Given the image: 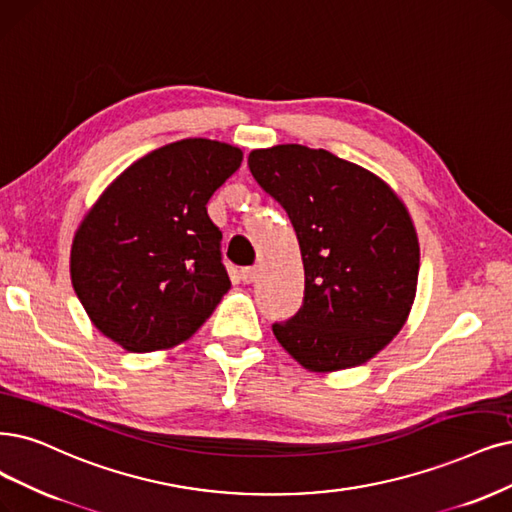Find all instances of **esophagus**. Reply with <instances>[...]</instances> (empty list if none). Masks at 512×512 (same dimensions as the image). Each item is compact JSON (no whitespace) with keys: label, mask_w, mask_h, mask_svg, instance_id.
<instances>
[{"label":"esophagus","mask_w":512,"mask_h":512,"mask_svg":"<svg viewBox=\"0 0 512 512\" xmlns=\"http://www.w3.org/2000/svg\"><path fill=\"white\" fill-rule=\"evenodd\" d=\"M257 278V268H242L240 270V280L244 282V285H251V282H255Z\"/></svg>","instance_id":"1"}]
</instances>
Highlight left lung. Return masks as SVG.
Returning a JSON list of instances; mask_svg holds the SVG:
<instances>
[{"label":"left lung","mask_w":512,"mask_h":512,"mask_svg":"<svg viewBox=\"0 0 512 512\" xmlns=\"http://www.w3.org/2000/svg\"><path fill=\"white\" fill-rule=\"evenodd\" d=\"M255 181L285 208L299 240L306 289L299 312L272 331L314 373L363 365L405 327L420 242L394 189L327 149H253Z\"/></svg>","instance_id":"left-lung-1"}]
</instances>
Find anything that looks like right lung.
Returning a JSON list of instances; mask_svg holds the SVG:
<instances>
[{
    "instance_id": "add662e5",
    "label": "right lung",
    "mask_w": 512,
    "mask_h": 512,
    "mask_svg": "<svg viewBox=\"0 0 512 512\" xmlns=\"http://www.w3.org/2000/svg\"><path fill=\"white\" fill-rule=\"evenodd\" d=\"M242 149L183 139L113 179L73 234L69 274L97 327L128 352L187 342L230 291L221 232L206 213Z\"/></svg>"
}]
</instances>
